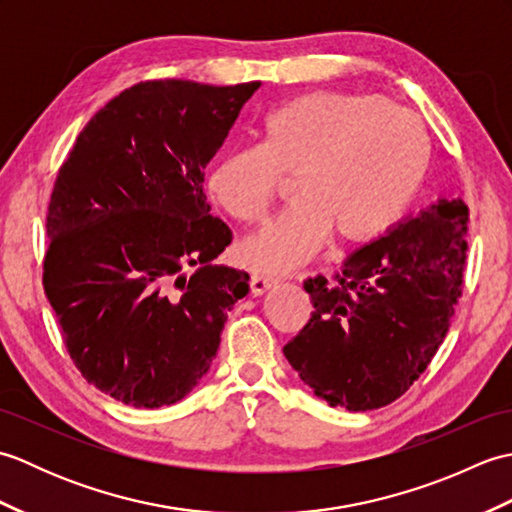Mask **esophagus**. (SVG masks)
I'll use <instances>...</instances> for the list:
<instances>
[{
  "label": "esophagus",
  "instance_id": "34e87169",
  "mask_svg": "<svg viewBox=\"0 0 512 512\" xmlns=\"http://www.w3.org/2000/svg\"><path fill=\"white\" fill-rule=\"evenodd\" d=\"M277 284V277L264 273V270H255L253 275H250V290H253V295H264L266 290H270Z\"/></svg>",
  "mask_w": 512,
  "mask_h": 512
}]
</instances>
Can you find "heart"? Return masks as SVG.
Wrapping results in <instances>:
<instances>
[{
	"label": "heart",
	"instance_id": "heart-1",
	"mask_svg": "<svg viewBox=\"0 0 512 512\" xmlns=\"http://www.w3.org/2000/svg\"><path fill=\"white\" fill-rule=\"evenodd\" d=\"M429 136L407 107L380 96L308 92L262 123V143L215 160L206 191L237 222H257L290 173L292 200L239 246L248 264L292 268L325 233L361 242L383 231L418 191L429 167Z\"/></svg>",
	"mask_w": 512,
	"mask_h": 512
}]
</instances>
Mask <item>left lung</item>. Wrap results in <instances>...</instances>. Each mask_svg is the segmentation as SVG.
<instances>
[{"label":"left lung","instance_id":"obj_1","mask_svg":"<svg viewBox=\"0 0 512 512\" xmlns=\"http://www.w3.org/2000/svg\"><path fill=\"white\" fill-rule=\"evenodd\" d=\"M469 206L438 200L303 288L312 317L284 354L314 396L347 411L385 407L416 383L462 297Z\"/></svg>","mask_w":512,"mask_h":512}]
</instances>
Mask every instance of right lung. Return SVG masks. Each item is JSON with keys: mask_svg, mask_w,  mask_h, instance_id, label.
I'll return each mask as SVG.
<instances>
[{"mask_svg": "<svg viewBox=\"0 0 512 512\" xmlns=\"http://www.w3.org/2000/svg\"><path fill=\"white\" fill-rule=\"evenodd\" d=\"M259 85H132L92 116L59 169L43 290L83 378L125 405L187 396L246 297L248 273L213 264L233 233L202 182Z\"/></svg>", "mask_w": 512, "mask_h": 512, "instance_id": "right-lung-1", "label": "right lung"}]
</instances>
